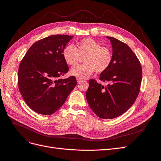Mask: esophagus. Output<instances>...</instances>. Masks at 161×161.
<instances>
[{"instance_id":"34e87169","label":"esophagus","mask_w":161,"mask_h":161,"mask_svg":"<svg viewBox=\"0 0 161 161\" xmlns=\"http://www.w3.org/2000/svg\"><path fill=\"white\" fill-rule=\"evenodd\" d=\"M76 80H77V82H78V83H81V82L82 81V80H80V79H79V78H76Z\"/></svg>"}]
</instances>
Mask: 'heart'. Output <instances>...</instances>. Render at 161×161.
Segmentation results:
<instances>
[{
  "instance_id": "1",
  "label": "heart",
  "mask_w": 161,
  "mask_h": 161,
  "mask_svg": "<svg viewBox=\"0 0 161 161\" xmlns=\"http://www.w3.org/2000/svg\"><path fill=\"white\" fill-rule=\"evenodd\" d=\"M78 48L73 44H68L63 50V57L69 65H74L80 55H85L84 64L73 66L70 71L72 76L83 80L92 75L95 71L101 73L106 71L113 60L110 48L102 47L101 44L92 38H86L78 44Z\"/></svg>"
}]
</instances>
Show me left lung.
I'll use <instances>...</instances> for the list:
<instances>
[{
	"label": "left lung",
	"mask_w": 161,
	"mask_h": 161,
	"mask_svg": "<svg viewBox=\"0 0 161 161\" xmlns=\"http://www.w3.org/2000/svg\"><path fill=\"white\" fill-rule=\"evenodd\" d=\"M112 45L113 60L108 69L101 73L99 80H89L86 98L89 106L101 119L118 117L135 102L140 92L142 78L140 62L124 42L112 37H106Z\"/></svg>",
	"instance_id": "left-lung-1"
}]
</instances>
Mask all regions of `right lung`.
I'll return each instance as SVG.
<instances>
[{"label":"right lung","instance_id":"1","mask_svg":"<svg viewBox=\"0 0 161 161\" xmlns=\"http://www.w3.org/2000/svg\"><path fill=\"white\" fill-rule=\"evenodd\" d=\"M73 37L52 35L36 42L19 64V92L29 107L39 114L57 111L77 84L75 76L58 79L69 71L63 50Z\"/></svg>","mask_w":161,"mask_h":161}]
</instances>
